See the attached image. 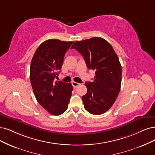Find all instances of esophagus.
Here are the masks:
<instances>
[{"label":"esophagus","instance_id":"34e87169","mask_svg":"<svg viewBox=\"0 0 155 155\" xmlns=\"http://www.w3.org/2000/svg\"><path fill=\"white\" fill-rule=\"evenodd\" d=\"M71 84H72V85H73V87H77L79 86L80 85H81V84L77 83V82H74V81H73V82H71Z\"/></svg>","mask_w":155,"mask_h":155}]
</instances>
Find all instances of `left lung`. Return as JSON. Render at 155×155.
<instances>
[{
  "label": "left lung",
  "mask_w": 155,
  "mask_h": 155,
  "mask_svg": "<svg viewBox=\"0 0 155 155\" xmlns=\"http://www.w3.org/2000/svg\"><path fill=\"white\" fill-rule=\"evenodd\" d=\"M71 48L82 54L88 69L95 70L93 81L85 84L87 92L82 97L85 109L94 115L106 112L121 89L122 69L116 53L109 43L100 37L77 41Z\"/></svg>",
  "instance_id": "obj_1"
}]
</instances>
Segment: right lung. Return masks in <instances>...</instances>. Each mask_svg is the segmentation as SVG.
Listing matches in <instances>:
<instances>
[{"mask_svg":"<svg viewBox=\"0 0 155 155\" xmlns=\"http://www.w3.org/2000/svg\"><path fill=\"white\" fill-rule=\"evenodd\" d=\"M73 41L48 39L40 45L31 63L30 81L39 104L50 114L59 116L68 107L71 83L54 82L61 72L64 57Z\"/></svg>","mask_w":155,"mask_h":155,"instance_id":"obj_1","label":"right lung"}]
</instances>
